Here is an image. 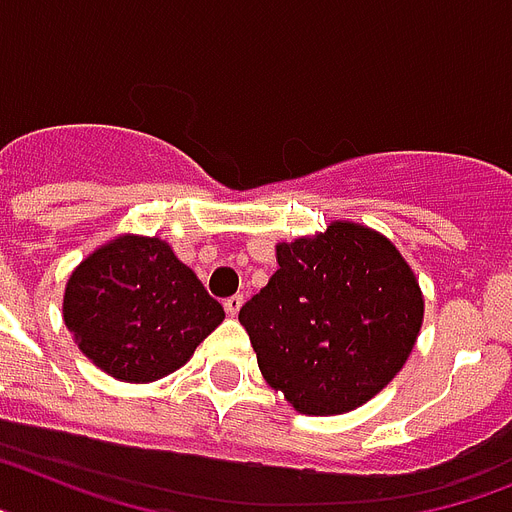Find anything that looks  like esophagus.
<instances>
[{"label":"esophagus","instance_id":"obj_1","mask_svg":"<svg viewBox=\"0 0 512 512\" xmlns=\"http://www.w3.org/2000/svg\"><path fill=\"white\" fill-rule=\"evenodd\" d=\"M240 308H243V295H230L225 301V311L230 316H238Z\"/></svg>","mask_w":512,"mask_h":512}]
</instances>
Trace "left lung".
Listing matches in <instances>:
<instances>
[{
	"mask_svg": "<svg viewBox=\"0 0 512 512\" xmlns=\"http://www.w3.org/2000/svg\"><path fill=\"white\" fill-rule=\"evenodd\" d=\"M280 269L240 308L264 379L306 416L348 413L395 379L424 322L400 251L356 222L277 246Z\"/></svg>",
	"mask_w": 512,
	"mask_h": 512,
	"instance_id": "obj_1",
	"label": "left lung"
}]
</instances>
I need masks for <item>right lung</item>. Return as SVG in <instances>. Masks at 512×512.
<instances>
[{
	"label": "right lung",
	"instance_id": "right-lung-1",
	"mask_svg": "<svg viewBox=\"0 0 512 512\" xmlns=\"http://www.w3.org/2000/svg\"><path fill=\"white\" fill-rule=\"evenodd\" d=\"M62 314L88 361L143 384L180 369L225 308L164 240L120 235L75 266Z\"/></svg>",
	"mask_w": 512,
	"mask_h": 512
}]
</instances>
